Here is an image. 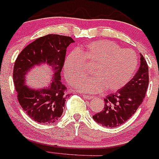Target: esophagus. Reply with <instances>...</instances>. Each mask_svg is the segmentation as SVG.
<instances>
[{
	"instance_id": "obj_1",
	"label": "esophagus",
	"mask_w": 159,
	"mask_h": 159,
	"mask_svg": "<svg viewBox=\"0 0 159 159\" xmlns=\"http://www.w3.org/2000/svg\"><path fill=\"white\" fill-rule=\"evenodd\" d=\"M83 97L85 98V99H93V96H89V95H83Z\"/></svg>"
}]
</instances>
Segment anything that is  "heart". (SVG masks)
Segmentation results:
<instances>
[{"label": "heart", "instance_id": "1", "mask_svg": "<svg viewBox=\"0 0 159 159\" xmlns=\"http://www.w3.org/2000/svg\"><path fill=\"white\" fill-rule=\"evenodd\" d=\"M136 53L122 49L110 40H96L70 53L63 64V74L73 86L77 84L86 72L85 64H94L93 77L82 80L77 89L83 93L116 92L132 80L138 67Z\"/></svg>", "mask_w": 159, "mask_h": 159}]
</instances>
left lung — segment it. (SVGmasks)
<instances>
[{
  "label": "left lung",
  "mask_w": 159,
  "mask_h": 159,
  "mask_svg": "<svg viewBox=\"0 0 159 159\" xmlns=\"http://www.w3.org/2000/svg\"><path fill=\"white\" fill-rule=\"evenodd\" d=\"M148 86V64L140 53V66L136 74L123 88L106 96L104 109L93 116V119L102 126L110 128L123 124L142 104Z\"/></svg>",
  "instance_id": "left-lung-1"
}]
</instances>
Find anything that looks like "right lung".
<instances>
[{"label": "right lung", "mask_w": 159, "mask_h": 159, "mask_svg": "<svg viewBox=\"0 0 159 159\" xmlns=\"http://www.w3.org/2000/svg\"><path fill=\"white\" fill-rule=\"evenodd\" d=\"M74 42L70 37L48 34L27 45L16 60L13 78L19 103L27 115L39 123H53L63 114L65 101L70 94L66 93L60 72L66 48ZM44 64L51 68L52 82L39 89L27 86L25 76L29 72Z\"/></svg>", "instance_id": "add662e5"}]
</instances>
